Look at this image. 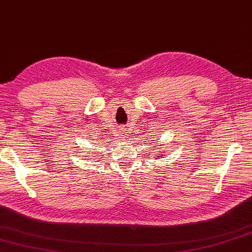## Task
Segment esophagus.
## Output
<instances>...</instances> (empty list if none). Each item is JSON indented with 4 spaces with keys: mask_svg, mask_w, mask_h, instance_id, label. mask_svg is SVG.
Masks as SVG:
<instances>
[{
    "mask_svg": "<svg viewBox=\"0 0 252 252\" xmlns=\"http://www.w3.org/2000/svg\"><path fill=\"white\" fill-rule=\"evenodd\" d=\"M126 136H127V134H125V135H124V137H122V138H127Z\"/></svg>",
    "mask_w": 252,
    "mask_h": 252,
    "instance_id": "esophagus-1",
    "label": "esophagus"
}]
</instances>
